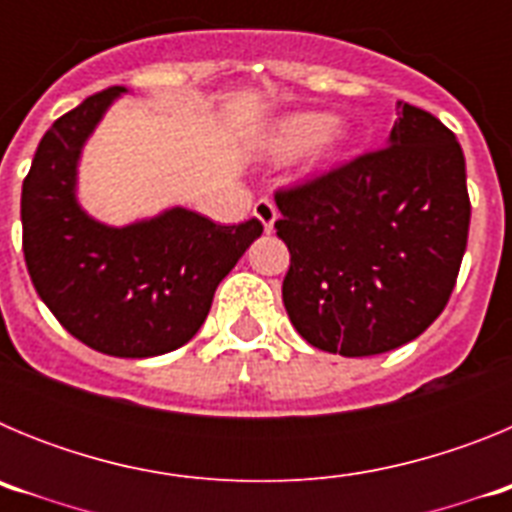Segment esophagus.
<instances>
[{
    "label": "esophagus",
    "instance_id": "obj_1",
    "mask_svg": "<svg viewBox=\"0 0 512 512\" xmlns=\"http://www.w3.org/2000/svg\"><path fill=\"white\" fill-rule=\"evenodd\" d=\"M253 215H256V220H261V225H264L266 233H271L274 230V223H277V207H274V202L271 200H259L256 205H253Z\"/></svg>",
    "mask_w": 512,
    "mask_h": 512
}]
</instances>
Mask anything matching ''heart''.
<instances>
[{
	"mask_svg": "<svg viewBox=\"0 0 512 512\" xmlns=\"http://www.w3.org/2000/svg\"><path fill=\"white\" fill-rule=\"evenodd\" d=\"M348 130L323 112H295L287 115L266 135V148L274 156L287 158L310 148L315 164H330L341 156L348 143Z\"/></svg>",
	"mask_w": 512,
	"mask_h": 512,
	"instance_id": "b5f03b06",
	"label": "heart"
}]
</instances>
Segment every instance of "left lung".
Returning <instances> with one entry per match:
<instances>
[{
    "label": "left lung",
    "mask_w": 512,
    "mask_h": 512,
    "mask_svg": "<svg viewBox=\"0 0 512 512\" xmlns=\"http://www.w3.org/2000/svg\"><path fill=\"white\" fill-rule=\"evenodd\" d=\"M287 315L310 346L392 351L446 307L467 251V166L431 112L397 102L387 146L274 194Z\"/></svg>",
    "instance_id": "left-lung-1"
}]
</instances>
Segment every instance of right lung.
<instances>
[{"instance_id": "right-lung-1", "label": "right lung", "mask_w": 512, "mask_h": 512, "mask_svg": "<svg viewBox=\"0 0 512 512\" xmlns=\"http://www.w3.org/2000/svg\"><path fill=\"white\" fill-rule=\"evenodd\" d=\"M112 87L53 122L22 182V251L35 292L71 336L120 359L184 346L264 225H217L171 207L125 228L104 225L76 200L81 148L112 102Z\"/></svg>"}]
</instances>
